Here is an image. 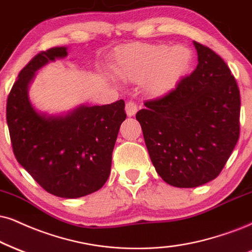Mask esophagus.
I'll return each mask as SVG.
<instances>
[{"label":"esophagus","mask_w":252,"mask_h":252,"mask_svg":"<svg viewBox=\"0 0 252 252\" xmlns=\"http://www.w3.org/2000/svg\"><path fill=\"white\" fill-rule=\"evenodd\" d=\"M125 110H126L127 116L133 117V116H135V113L138 112V105H136L134 101H128L126 104Z\"/></svg>","instance_id":"obj_1"}]
</instances>
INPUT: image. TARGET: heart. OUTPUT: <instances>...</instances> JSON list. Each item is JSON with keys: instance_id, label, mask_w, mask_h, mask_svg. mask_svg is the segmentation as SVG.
Wrapping results in <instances>:
<instances>
[{"instance_id": "b5f03b06", "label": "heart", "mask_w": 252, "mask_h": 252, "mask_svg": "<svg viewBox=\"0 0 252 252\" xmlns=\"http://www.w3.org/2000/svg\"><path fill=\"white\" fill-rule=\"evenodd\" d=\"M189 62L190 52L185 46L131 43L118 49L112 71L123 82L142 83L151 97H162L178 85Z\"/></svg>"}]
</instances>
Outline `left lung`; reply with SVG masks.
I'll return each instance as SVG.
<instances>
[{
    "label": "left lung",
    "instance_id": "1",
    "mask_svg": "<svg viewBox=\"0 0 252 252\" xmlns=\"http://www.w3.org/2000/svg\"><path fill=\"white\" fill-rule=\"evenodd\" d=\"M198 64L175 89L136 113L155 170L164 182L194 188L222 172L240 138V89L225 62L194 42Z\"/></svg>",
    "mask_w": 252,
    "mask_h": 252
}]
</instances>
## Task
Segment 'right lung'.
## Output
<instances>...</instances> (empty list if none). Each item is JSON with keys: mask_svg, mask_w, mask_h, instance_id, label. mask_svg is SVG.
I'll list each match as a JSON object with an SVG mask.
<instances>
[{"mask_svg": "<svg viewBox=\"0 0 252 252\" xmlns=\"http://www.w3.org/2000/svg\"><path fill=\"white\" fill-rule=\"evenodd\" d=\"M66 48L40 51L21 70L7 99V124L18 163L58 197H82L100 189L111 172L112 152L126 118L123 99L80 106L65 117L37 113L28 98L35 72L66 57Z\"/></svg>", "mask_w": 252, "mask_h": 252, "instance_id": "right-lung-1", "label": "right lung"}]
</instances>
